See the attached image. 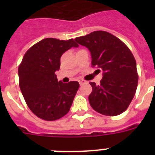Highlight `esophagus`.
<instances>
[{
	"mask_svg": "<svg viewBox=\"0 0 155 155\" xmlns=\"http://www.w3.org/2000/svg\"><path fill=\"white\" fill-rule=\"evenodd\" d=\"M78 82H79V84H80L81 85L82 84H84V83H85V81L83 80V79H80V80L78 81Z\"/></svg>",
	"mask_w": 155,
	"mask_h": 155,
	"instance_id": "34e87169",
	"label": "esophagus"
}]
</instances>
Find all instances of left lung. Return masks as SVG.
<instances>
[{"instance_id": "obj_1", "label": "left lung", "mask_w": 155, "mask_h": 155, "mask_svg": "<svg viewBox=\"0 0 155 155\" xmlns=\"http://www.w3.org/2000/svg\"><path fill=\"white\" fill-rule=\"evenodd\" d=\"M74 40L88 49L91 65L103 71L100 84L90 82L92 91L88 100L92 109L109 116L124 113L134 98L138 83L136 61L130 49L105 31H94Z\"/></svg>"}]
</instances>
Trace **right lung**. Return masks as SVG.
Masks as SVG:
<instances>
[{"instance_id":"1","label":"right lung","mask_w":155,"mask_h":155,"mask_svg":"<svg viewBox=\"0 0 155 155\" xmlns=\"http://www.w3.org/2000/svg\"><path fill=\"white\" fill-rule=\"evenodd\" d=\"M71 47H78L72 39L46 38L30 48L19 66V86L25 101L42 120L53 121L65 116L78 90V81L64 84L55 74L61 56Z\"/></svg>"}]
</instances>
